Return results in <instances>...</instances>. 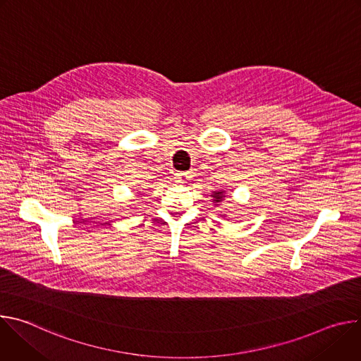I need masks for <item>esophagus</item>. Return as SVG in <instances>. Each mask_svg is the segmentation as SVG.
I'll use <instances>...</instances> for the list:
<instances>
[{
  "label": "esophagus",
  "mask_w": 361,
  "mask_h": 361,
  "mask_svg": "<svg viewBox=\"0 0 361 361\" xmlns=\"http://www.w3.org/2000/svg\"><path fill=\"white\" fill-rule=\"evenodd\" d=\"M176 180L177 181H185V180H188V173H185V171H176Z\"/></svg>",
  "instance_id": "obj_1"
}]
</instances>
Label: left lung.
I'll use <instances>...</instances> for the list:
<instances>
[{"mask_svg": "<svg viewBox=\"0 0 361 361\" xmlns=\"http://www.w3.org/2000/svg\"><path fill=\"white\" fill-rule=\"evenodd\" d=\"M213 197H214V200L213 201H216V202H220L223 198H224V195H223V191H216L214 194H213Z\"/></svg>", "mask_w": 361, "mask_h": 361, "instance_id": "obj_1", "label": "left lung"}]
</instances>
